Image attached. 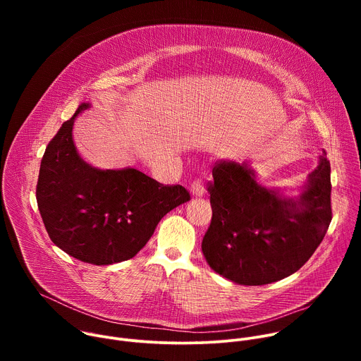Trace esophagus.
Masks as SVG:
<instances>
[{
    "label": "esophagus",
    "instance_id": "1",
    "mask_svg": "<svg viewBox=\"0 0 361 361\" xmlns=\"http://www.w3.org/2000/svg\"><path fill=\"white\" fill-rule=\"evenodd\" d=\"M191 194L194 197H202L205 194V188H204V184L201 180H194L192 184H191V188H190Z\"/></svg>",
    "mask_w": 361,
    "mask_h": 361
}]
</instances>
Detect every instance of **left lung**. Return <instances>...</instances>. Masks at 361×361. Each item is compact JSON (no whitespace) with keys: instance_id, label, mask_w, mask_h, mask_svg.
<instances>
[{"instance_id":"left-lung-1","label":"left lung","mask_w":361,"mask_h":361,"mask_svg":"<svg viewBox=\"0 0 361 361\" xmlns=\"http://www.w3.org/2000/svg\"><path fill=\"white\" fill-rule=\"evenodd\" d=\"M209 185L212 224L201 250L209 266L240 286H263L300 270L331 221L330 163L319 157L298 195L269 188L250 161H221Z\"/></svg>"}]
</instances>
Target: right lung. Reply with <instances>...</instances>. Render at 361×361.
I'll list each match as a JSON object with an SVG mask.
<instances>
[{
	"label": "right lung",
	"mask_w": 361,
	"mask_h": 361,
	"mask_svg": "<svg viewBox=\"0 0 361 361\" xmlns=\"http://www.w3.org/2000/svg\"><path fill=\"white\" fill-rule=\"evenodd\" d=\"M81 102L45 148L37 202L45 230L74 259L109 266L126 262L147 244L160 220L190 200L181 185H163L133 169L101 170L85 163L73 138Z\"/></svg>",
	"instance_id": "1"
}]
</instances>
